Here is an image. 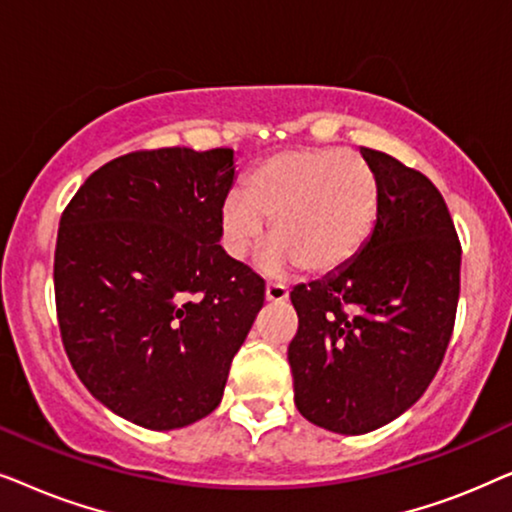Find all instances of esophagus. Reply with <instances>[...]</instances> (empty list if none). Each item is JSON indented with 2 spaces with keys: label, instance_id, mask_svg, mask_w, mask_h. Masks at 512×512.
Masks as SVG:
<instances>
[{
  "label": "esophagus",
  "instance_id": "34e87169",
  "mask_svg": "<svg viewBox=\"0 0 512 512\" xmlns=\"http://www.w3.org/2000/svg\"><path fill=\"white\" fill-rule=\"evenodd\" d=\"M286 298H289V291H286V286H282V284H268V286H265V300H268V303L277 305V303H284Z\"/></svg>",
  "mask_w": 512,
  "mask_h": 512
}]
</instances>
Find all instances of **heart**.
<instances>
[{"instance_id":"obj_1","label":"heart","mask_w":512,"mask_h":512,"mask_svg":"<svg viewBox=\"0 0 512 512\" xmlns=\"http://www.w3.org/2000/svg\"><path fill=\"white\" fill-rule=\"evenodd\" d=\"M380 216V184L352 151L300 146L272 153L244 181V195L223 200L219 233L226 254L244 261L272 221L277 237L263 254V270L314 277L345 270L366 249Z\"/></svg>"}]
</instances>
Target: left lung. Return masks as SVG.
Returning <instances> with one entry per match:
<instances>
[{"label":"left lung","mask_w":512,"mask_h":512,"mask_svg":"<svg viewBox=\"0 0 512 512\" xmlns=\"http://www.w3.org/2000/svg\"><path fill=\"white\" fill-rule=\"evenodd\" d=\"M380 216L345 270L291 291L293 398L307 422L342 436L389 424L419 401L450 345L461 244L443 195L422 172L361 146Z\"/></svg>","instance_id":"obj_1"}]
</instances>
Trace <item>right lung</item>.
Here are the masks:
<instances>
[{
  "mask_svg": "<svg viewBox=\"0 0 512 512\" xmlns=\"http://www.w3.org/2000/svg\"><path fill=\"white\" fill-rule=\"evenodd\" d=\"M233 181V149L135 151L90 174L62 212V345L90 394L144 429L216 410L263 307V279L219 244Z\"/></svg>",
  "mask_w": 512,
  "mask_h": 512,
  "instance_id": "right-lung-1",
  "label": "right lung"
}]
</instances>
